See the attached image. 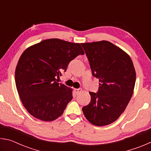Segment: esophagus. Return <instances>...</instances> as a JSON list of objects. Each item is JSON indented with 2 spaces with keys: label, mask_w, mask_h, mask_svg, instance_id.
Here are the masks:
<instances>
[{
  "label": "esophagus",
  "mask_w": 151,
  "mask_h": 151,
  "mask_svg": "<svg viewBox=\"0 0 151 151\" xmlns=\"http://www.w3.org/2000/svg\"><path fill=\"white\" fill-rule=\"evenodd\" d=\"M82 91L81 88H75V92L76 94H78L79 93H81Z\"/></svg>",
  "instance_id": "obj_1"
}]
</instances>
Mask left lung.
<instances>
[{"mask_svg":"<svg viewBox=\"0 0 151 151\" xmlns=\"http://www.w3.org/2000/svg\"><path fill=\"white\" fill-rule=\"evenodd\" d=\"M92 75L99 80V91L90 92L91 100L84 106L86 119L95 126H105L118 119L133 93L136 73L131 57L106 40L81 43Z\"/></svg>","mask_w":151,"mask_h":151,"instance_id":"obj_1","label":"left lung"}]
</instances>
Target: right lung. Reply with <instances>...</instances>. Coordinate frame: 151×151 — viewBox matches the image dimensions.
I'll use <instances>...</instances> for the list:
<instances>
[{"label": "right lung", "instance_id": "right-lung-1", "mask_svg": "<svg viewBox=\"0 0 151 151\" xmlns=\"http://www.w3.org/2000/svg\"><path fill=\"white\" fill-rule=\"evenodd\" d=\"M79 43L42 40L25 50L15 70V83L24 108L35 118L52 121L72 100V89L58 83L71 60L84 55Z\"/></svg>", "mask_w": 151, "mask_h": 151}]
</instances>
